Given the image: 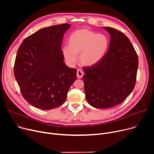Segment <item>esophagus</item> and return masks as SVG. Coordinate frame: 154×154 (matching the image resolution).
<instances>
[{
	"mask_svg": "<svg viewBox=\"0 0 154 154\" xmlns=\"http://www.w3.org/2000/svg\"><path fill=\"white\" fill-rule=\"evenodd\" d=\"M83 75V71H82L81 69H78L77 70V78L81 79Z\"/></svg>",
	"mask_w": 154,
	"mask_h": 154,
	"instance_id": "1",
	"label": "esophagus"
}]
</instances>
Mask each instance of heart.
I'll list each match as a JSON object with an SVG mask.
<instances>
[{
    "mask_svg": "<svg viewBox=\"0 0 154 154\" xmlns=\"http://www.w3.org/2000/svg\"><path fill=\"white\" fill-rule=\"evenodd\" d=\"M69 45L62 48L64 57L69 64L73 66L79 60L82 64L91 66L99 63L109 47V39L103 34L88 29L77 30L69 35Z\"/></svg>",
    "mask_w": 154,
    "mask_h": 154,
    "instance_id": "b5f03b06",
    "label": "heart"
}]
</instances>
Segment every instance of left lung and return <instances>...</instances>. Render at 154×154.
I'll use <instances>...</instances> for the list:
<instances>
[{
    "label": "left lung",
    "instance_id": "8db88e82",
    "mask_svg": "<svg viewBox=\"0 0 154 154\" xmlns=\"http://www.w3.org/2000/svg\"><path fill=\"white\" fill-rule=\"evenodd\" d=\"M104 29L110 37L107 51L99 63L83 69L87 101L100 109L123 101L134 88L138 67L137 55L129 38L112 27Z\"/></svg>",
    "mask_w": 154,
    "mask_h": 154
}]
</instances>
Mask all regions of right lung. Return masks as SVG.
Listing matches in <instances>:
<instances>
[{"label":"right lung","mask_w":154,"mask_h":154,"mask_svg":"<svg viewBox=\"0 0 154 154\" xmlns=\"http://www.w3.org/2000/svg\"><path fill=\"white\" fill-rule=\"evenodd\" d=\"M71 24L41 29L20 46L14 75L24 98L33 106L50 110L61 106L77 79V70L64 62L61 44Z\"/></svg>","instance_id":"obj_1"}]
</instances>
